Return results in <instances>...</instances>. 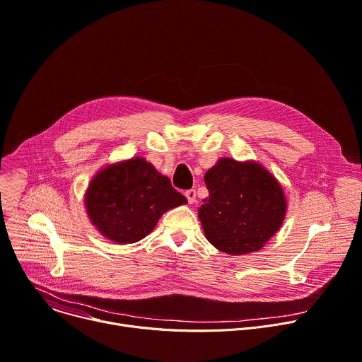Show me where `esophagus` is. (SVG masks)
<instances>
[{"instance_id": "1", "label": "esophagus", "mask_w": 362, "mask_h": 362, "mask_svg": "<svg viewBox=\"0 0 362 362\" xmlns=\"http://www.w3.org/2000/svg\"><path fill=\"white\" fill-rule=\"evenodd\" d=\"M185 196H186V199H187L189 204H193L196 201V190L194 189H187L185 192Z\"/></svg>"}]
</instances>
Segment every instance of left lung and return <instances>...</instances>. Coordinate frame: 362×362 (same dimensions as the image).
Masks as SVG:
<instances>
[{"mask_svg":"<svg viewBox=\"0 0 362 362\" xmlns=\"http://www.w3.org/2000/svg\"><path fill=\"white\" fill-rule=\"evenodd\" d=\"M209 196L199 208L206 240L241 255L259 250L284 219L286 199L277 180L259 164L221 158L205 175Z\"/></svg>","mask_w":362,"mask_h":362,"instance_id":"8db88e82","label":"left lung"}]
</instances>
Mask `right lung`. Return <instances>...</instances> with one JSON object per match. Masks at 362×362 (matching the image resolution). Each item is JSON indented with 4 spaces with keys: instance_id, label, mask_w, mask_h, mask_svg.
<instances>
[{
    "instance_id": "1",
    "label": "right lung",
    "mask_w": 362,
    "mask_h": 362,
    "mask_svg": "<svg viewBox=\"0 0 362 362\" xmlns=\"http://www.w3.org/2000/svg\"><path fill=\"white\" fill-rule=\"evenodd\" d=\"M85 199L92 223L119 244L143 240L164 212L187 202L169 177L140 157L98 173Z\"/></svg>"
}]
</instances>
